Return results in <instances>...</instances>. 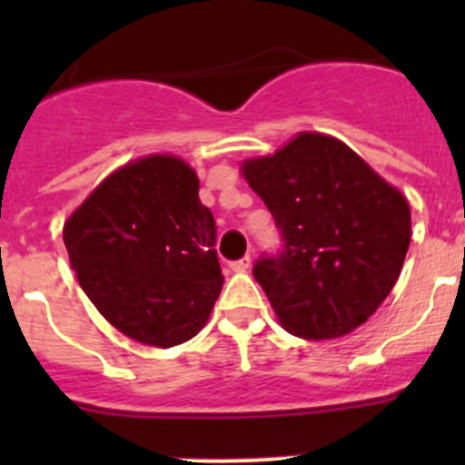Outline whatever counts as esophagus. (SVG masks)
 Masks as SVG:
<instances>
[{
    "instance_id": "esophagus-1",
    "label": "esophagus",
    "mask_w": 465,
    "mask_h": 465,
    "mask_svg": "<svg viewBox=\"0 0 465 465\" xmlns=\"http://www.w3.org/2000/svg\"><path fill=\"white\" fill-rule=\"evenodd\" d=\"M249 268H252V256H244L240 261L230 262V270H235V272H246Z\"/></svg>"
}]
</instances>
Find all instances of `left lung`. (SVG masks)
Segmentation results:
<instances>
[{"label":"left lung","instance_id":"obj_1","mask_svg":"<svg viewBox=\"0 0 465 465\" xmlns=\"http://www.w3.org/2000/svg\"><path fill=\"white\" fill-rule=\"evenodd\" d=\"M242 174L274 216L283 249L253 265L291 335L342 338L391 293L410 246V204L340 139L300 133Z\"/></svg>","mask_w":465,"mask_h":465}]
</instances>
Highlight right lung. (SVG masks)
I'll list each match as a JSON object with an SVG mask.
<instances>
[{
  "mask_svg": "<svg viewBox=\"0 0 465 465\" xmlns=\"http://www.w3.org/2000/svg\"><path fill=\"white\" fill-rule=\"evenodd\" d=\"M197 191L182 158L146 155L106 176L64 223L81 289L142 344L191 340L223 286L216 223Z\"/></svg>",
  "mask_w": 465,
  "mask_h": 465,
  "instance_id": "add662e5",
  "label": "right lung"
}]
</instances>
